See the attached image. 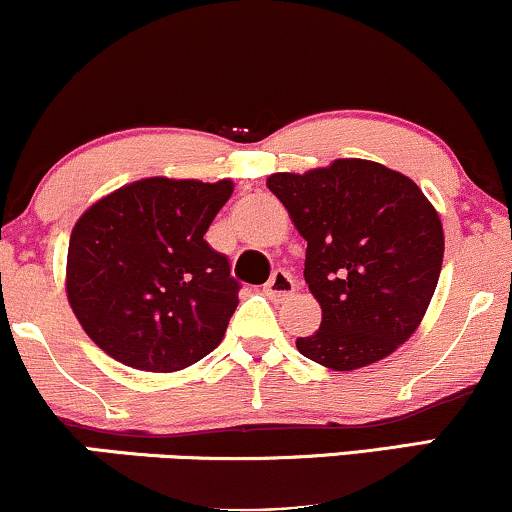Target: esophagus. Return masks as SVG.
Listing matches in <instances>:
<instances>
[{
	"label": "esophagus",
	"instance_id": "obj_1",
	"mask_svg": "<svg viewBox=\"0 0 512 512\" xmlns=\"http://www.w3.org/2000/svg\"><path fill=\"white\" fill-rule=\"evenodd\" d=\"M262 291L267 298L279 301V298L291 296V293L296 291V281H293V276L289 272H284V269H276V272L269 276V281L264 284Z\"/></svg>",
	"mask_w": 512,
	"mask_h": 512
}]
</instances>
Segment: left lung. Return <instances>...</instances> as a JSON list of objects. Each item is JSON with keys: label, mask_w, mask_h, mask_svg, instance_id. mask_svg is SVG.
Instances as JSON below:
<instances>
[{"label": "left lung", "mask_w": 512, "mask_h": 512, "mask_svg": "<svg viewBox=\"0 0 512 512\" xmlns=\"http://www.w3.org/2000/svg\"><path fill=\"white\" fill-rule=\"evenodd\" d=\"M267 187L308 243L305 284L320 330L298 351L356 370L397 351L424 320L443 267V223L414 180L383 163L337 158L308 173H274Z\"/></svg>", "instance_id": "left-lung-1"}]
</instances>
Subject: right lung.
<instances>
[{"label":"right lung","instance_id":"obj_1","mask_svg":"<svg viewBox=\"0 0 512 512\" xmlns=\"http://www.w3.org/2000/svg\"><path fill=\"white\" fill-rule=\"evenodd\" d=\"M233 182L144 178L91 204L67 252L84 332L129 368L173 373L221 344L240 284L204 240Z\"/></svg>","mask_w":512,"mask_h":512}]
</instances>
